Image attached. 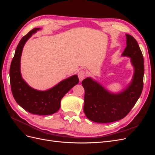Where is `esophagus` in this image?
Wrapping results in <instances>:
<instances>
[{"label": "esophagus", "mask_w": 155, "mask_h": 155, "mask_svg": "<svg viewBox=\"0 0 155 155\" xmlns=\"http://www.w3.org/2000/svg\"><path fill=\"white\" fill-rule=\"evenodd\" d=\"M87 76V72L85 71V70H81V71L78 73V78L80 81H83Z\"/></svg>", "instance_id": "esophagus-1"}]
</instances>
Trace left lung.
Segmentation results:
<instances>
[{
    "label": "left lung",
    "instance_id": "1",
    "mask_svg": "<svg viewBox=\"0 0 155 155\" xmlns=\"http://www.w3.org/2000/svg\"><path fill=\"white\" fill-rule=\"evenodd\" d=\"M127 46L122 56L130 58L134 72L133 80L125 90L111 93L91 78L83 79L85 89L84 112L87 118L97 123H110L125 117L141 95L143 87V57L137 41L126 34Z\"/></svg>",
    "mask_w": 155,
    "mask_h": 155
}]
</instances>
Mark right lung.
<instances>
[{"mask_svg":"<svg viewBox=\"0 0 155 155\" xmlns=\"http://www.w3.org/2000/svg\"><path fill=\"white\" fill-rule=\"evenodd\" d=\"M39 30V28H36L29 31L17 46L10 69L11 88L14 99L25 110L34 114L50 115L60 109L61 100L79 83V78L77 75H74L45 91L35 90L25 81L20 68L22 49L32 34Z\"/></svg>","mask_w":155,"mask_h":155,"instance_id":"add662e5","label":"right lung"}]
</instances>
